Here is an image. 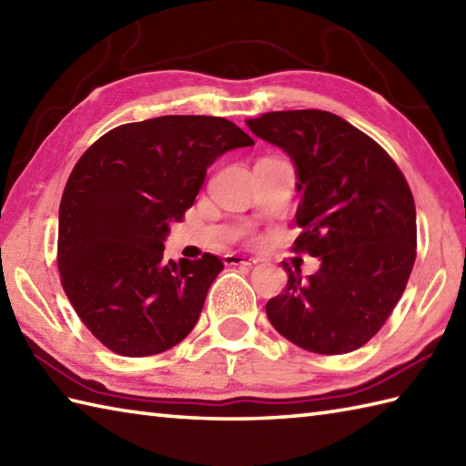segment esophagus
Here are the masks:
<instances>
[{
  "label": "esophagus",
  "instance_id": "esophagus-1",
  "mask_svg": "<svg viewBox=\"0 0 466 466\" xmlns=\"http://www.w3.org/2000/svg\"><path fill=\"white\" fill-rule=\"evenodd\" d=\"M258 260L257 258H248V257H242V254H226L224 257V264L228 267H254Z\"/></svg>",
  "mask_w": 466,
  "mask_h": 466
}]
</instances>
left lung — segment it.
<instances>
[{"instance_id":"left-lung-1","label":"left lung","mask_w":466,"mask_h":466,"mask_svg":"<svg viewBox=\"0 0 466 466\" xmlns=\"http://www.w3.org/2000/svg\"><path fill=\"white\" fill-rule=\"evenodd\" d=\"M246 125L297 171V252L321 267L267 303L272 327L300 350H360L402 297L416 258V206L402 171L366 133L317 108L264 113Z\"/></svg>"}]
</instances>
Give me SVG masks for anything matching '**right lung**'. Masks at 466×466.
Segmentation results:
<instances>
[{"label": "right lung", "instance_id": "right-lung-1", "mask_svg": "<svg viewBox=\"0 0 466 466\" xmlns=\"http://www.w3.org/2000/svg\"><path fill=\"white\" fill-rule=\"evenodd\" d=\"M250 145L222 116L166 115L116 127L78 159L60 202L58 268L64 293L105 348L145 358L194 329L224 264L208 252L166 262L163 242L208 167Z\"/></svg>", "mask_w": 466, "mask_h": 466}]
</instances>
